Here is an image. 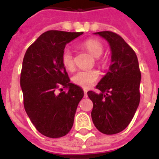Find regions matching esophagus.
Returning a JSON list of instances; mask_svg holds the SVG:
<instances>
[{
  "label": "esophagus",
  "mask_w": 159,
  "mask_h": 159,
  "mask_svg": "<svg viewBox=\"0 0 159 159\" xmlns=\"http://www.w3.org/2000/svg\"><path fill=\"white\" fill-rule=\"evenodd\" d=\"M87 90L84 89V97H87Z\"/></svg>",
  "instance_id": "1"
}]
</instances>
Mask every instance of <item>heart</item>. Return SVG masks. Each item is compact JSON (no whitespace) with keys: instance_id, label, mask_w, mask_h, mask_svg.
<instances>
[{"instance_id":"heart-1","label":"heart","mask_w":159,"mask_h":159,"mask_svg":"<svg viewBox=\"0 0 159 159\" xmlns=\"http://www.w3.org/2000/svg\"><path fill=\"white\" fill-rule=\"evenodd\" d=\"M81 47L91 55L96 57V62L101 67L104 68L107 62L100 56L103 53L104 47L101 41L97 39H89L81 44ZM62 62L63 67L68 71H74L75 68V59L72 51L69 48H65L62 53ZM99 78V72L96 69L81 70L77 72L71 78L72 82L82 88H90L93 85Z\"/></svg>"}]
</instances>
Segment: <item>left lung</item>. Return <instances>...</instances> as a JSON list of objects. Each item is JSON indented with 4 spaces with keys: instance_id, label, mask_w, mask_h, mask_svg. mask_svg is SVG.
I'll return each mask as SVG.
<instances>
[{
    "instance_id": "1",
    "label": "left lung",
    "mask_w": 159,
    "mask_h": 159,
    "mask_svg": "<svg viewBox=\"0 0 159 159\" xmlns=\"http://www.w3.org/2000/svg\"><path fill=\"white\" fill-rule=\"evenodd\" d=\"M109 43V70L97 84L101 93L87 92L93 102L91 118L106 135L119 133L129 125L140 103L141 71L136 54L122 37L111 31L95 33Z\"/></svg>"
}]
</instances>
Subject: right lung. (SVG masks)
<instances>
[{
    "label": "right lung",
    "instance_id": "obj_1",
    "mask_svg": "<svg viewBox=\"0 0 159 159\" xmlns=\"http://www.w3.org/2000/svg\"><path fill=\"white\" fill-rule=\"evenodd\" d=\"M82 34L46 31L30 46L23 60L20 85L24 109L37 130L50 138H59L70 131L84 97L83 90L70 83L62 62L66 45ZM60 87L68 91L57 95L55 91Z\"/></svg>",
    "mask_w": 159,
    "mask_h": 159
}]
</instances>
